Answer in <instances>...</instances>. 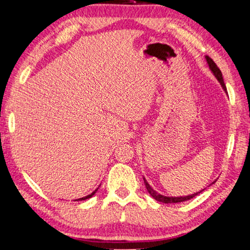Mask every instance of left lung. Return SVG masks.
<instances>
[{
  "label": "left lung",
  "mask_w": 250,
  "mask_h": 250,
  "mask_svg": "<svg viewBox=\"0 0 250 250\" xmlns=\"http://www.w3.org/2000/svg\"><path fill=\"white\" fill-rule=\"evenodd\" d=\"M206 58V61H207V64H208L209 66V70L212 71V73L214 76H215V78L217 79V82H219L221 83V86H222L223 90L226 91V93H228L227 91V87H226V83H224V80H223V77H222V72H221V70L217 68V65L215 64V62L213 61L212 59L209 58V56H205ZM144 182H145V186H146V189L147 191L149 192V195L153 197L154 199L157 200V202H161V203H164V204H173V203H182V202H186V200H189L191 198H194L195 196H197L198 194H200L203 190L200 191H197L195 192V194L192 195H188V196H180V197H172V196H164V195H161L159 194V192L154 190V189L150 187V185L148 184V182L146 181V179L144 178ZM215 182V181H214ZM214 182H212L210 185H213Z\"/></svg>",
  "instance_id": "8db88e82"
}]
</instances>
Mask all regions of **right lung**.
Instances as JSON below:
<instances>
[{
	"label": "right lung",
	"instance_id": "1",
	"mask_svg": "<svg viewBox=\"0 0 250 250\" xmlns=\"http://www.w3.org/2000/svg\"><path fill=\"white\" fill-rule=\"evenodd\" d=\"M98 190V188H96L95 189V190L91 192L90 195H88V196H86V197H83V198H79V199H77V200H85V199H88V198H90V197H93L95 194H96V191Z\"/></svg>",
	"mask_w": 250,
	"mask_h": 250
}]
</instances>
